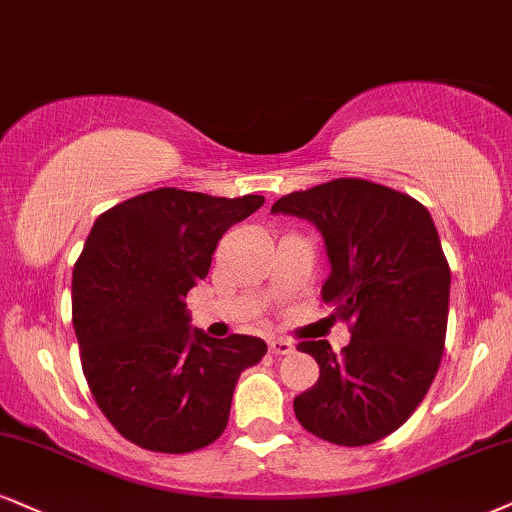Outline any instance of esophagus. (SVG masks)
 <instances>
[{
    "label": "esophagus",
    "instance_id": "34e87169",
    "mask_svg": "<svg viewBox=\"0 0 512 512\" xmlns=\"http://www.w3.org/2000/svg\"><path fill=\"white\" fill-rule=\"evenodd\" d=\"M270 351L277 353V356H287V353L294 351V344L285 337H273L270 339Z\"/></svg>",
    "mask_w": 512,
    "mask_h": 512
}]
</instances>
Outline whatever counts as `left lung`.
<instances>
[{
	"label": "left lung",
	"mask_w": 512,
	"mask_h": 512,
	"mask_svg": "<svg viewBox=\"0 0 512 512\" xmlns=\"http://www.w3.org/2000/svg\"><path fill=\"white\" fill-rule=\"evenodd\" d=\"M270 211L323 232L332 263L323 301L351 332L339 353L325 339L296 346L320 368L294 399L296 420L330 444H375L420 406L444 353L451 268L430 211L361 178L285 194Z\"/></svg>",
	"instance_id": "1"
}]
</instances>
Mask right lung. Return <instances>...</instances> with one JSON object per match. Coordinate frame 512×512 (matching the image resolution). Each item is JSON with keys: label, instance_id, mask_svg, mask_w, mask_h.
Returning <instances> with one entry per match:
<instances>
[{"label": "right lung", "instance_id": "add662e5", "mask_svg": "<svg viewBox=\"0 0 512 512\" xmlns=\"http://www.w3.org/2000/svg\"><path fill=\"white\" fill-rule=\"evenodd\" d=\"M159 187L94 220L73 268V327L87 387L132 444L189 453L225 432L242 370L263 339L189 330L185 296L204 280L220 237L263 206Z\"/></svg>", "mask_w": 512, "mask_h": 512}]
</instances>
